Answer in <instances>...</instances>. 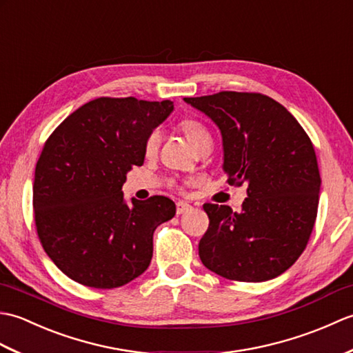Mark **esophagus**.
Instances as JSON below:
<instances>
[{
	"mask_svg": "<svg viewBox=\"0 0 353 353\" xmlns=\"http://www.w3.org/2000/svg\"><path fill=\"white\" fill-rule=\"evenodd\" d=\"M191 209H192V206L186 203V201H177V203H176L177 215H182L185 212H188V211H191Z\"/></svg>",
	"mask_w": 353,
	"mask_h": 353,
	"instance_id": "1",
	"label": "esophagus"
}]
</instances>
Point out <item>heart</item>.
Returning <instances> with one entry per match:
<instances>
[{"mask_svg": "<svg viewBox=\"0 0 353 353\" xmlns=\"http://www.w3.org/2000/svg\"><path fill=\"white\" fill-rule=\"evenodd\" d=\"M179 125H181V129L185 133L186 139L191 142V145L194 148H197L201 144V142L211 139V138H209L208 130L199 121H196V119L185 118V119H182L181 124H179ZM159 139H161L159 130L154 129V130L150 132V134L145 139V145H144L145 153H148V154L153 153L154 150L157 148V144H159Z\"/></svg>", "mask_w": 353, "mask_h": 353, "instance_id": "obj_1", "label": "heart"}]
</instances>
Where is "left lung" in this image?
Segmentation results:
<instances>
[{"label": "left lung", "instance_id": "8db88e82", "mask_svg": "<svg viewBox=\"0 0 353 353\" xmlns=\"http://www.w3.org/2000/svg\"><path fill=\"white\" fill-rule=\"evenodd\" d=\"M183 100L219 127L228 183L245 182L249 196L241 212L203 206L209 228L199 243L201 262L230 281L277 277L301 256L316 223L321 179L311 139L267 95L223 91Z\"/></svg>", "mask_w": 353, "mask_h": 353}]
</instances>
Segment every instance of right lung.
<instances>
[{
  "mask_svg": "<svg viewBox=\"0 0 353 353\" xmlns=\"http://www.w3.org/2000/svg\"><path fill=\"white\" fill-rule=\"evenodd\" d=\"M174 109L134 97L89 101L51 133L34 170V223L45 253L70 279L110 290L145 272L153 234L176 214L154 196L124 200L127 171L141 167L145 139Z\"/></svg>",
  "mask_w": 353,
  "mask_h": 353,
  "instance_id": "add662e5",
  "label": "right lung"
}]
</instances>
